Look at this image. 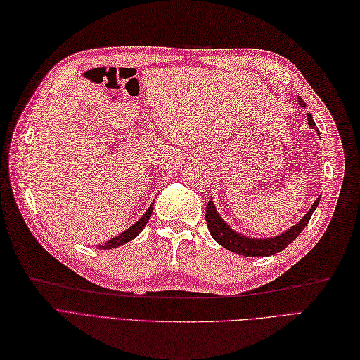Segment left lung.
<instances>
[{"instance_id":"1","label":"left lung","mask_w":360,"mask_h":360,"mask_svg":"<svg viewBox=\"0 0 360 360\" xmlns=\"http://www.w3.org/2000/svg\"><path fill=\"white\" fill-rule=\"evenodd\" d=\"M298 103L301 108H306V103H304V100L301 97H298ZM307 123L310 129H315L318 135H321L315 124V120L311 118L310 114H307ZM318 204H319V198L313 202V205L307 211V214H304L302 219H300V222H297L289 229H285L284 233L278 236L266 237V238L250 237L242 233H237L236 229L229 226L222 219V216L219 214V211L213 202V198H211L207 204L205 219H207V225H208L211 237H213L220 246L226 248L228 251L240 254L245 257H269L276 252H281L284 248H288L295 238L300 236L302 229L307 226L313 211L316 210Z\"/></svg>"}]
</instances>
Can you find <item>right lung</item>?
Listing matches in <instances>:
<instances>
[{
    "label": "right lung",
    "mask_w": 360,
    "mask_h": 360,
    "mask_svg": "<svg viewBox=\"0 0 360 360\" xmlns=\"http://www.w3.org/2000/svg\"><path fill=\"white\" fill-rule=\"evenodd\" d=\"M153 204H155V202H152L150 207L146 210V213H144L140 219H138L132 226H129V228L126 229V231H123L122 234H118V236L114 237V238H110V240L106 242L105 245H100V246H98L100 250H112V248H118V246H122V245H124V243H127V242L134 240V238L143 231L144 226L147 225V222H149V219H150V216H152Z\"/></svg>",
    "instance_id": "right-lung-1"
}]
</instances>
